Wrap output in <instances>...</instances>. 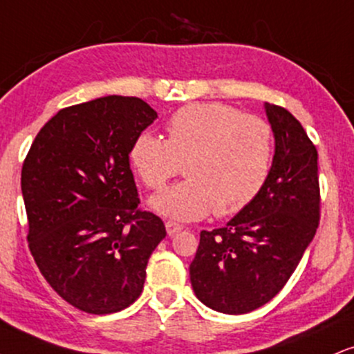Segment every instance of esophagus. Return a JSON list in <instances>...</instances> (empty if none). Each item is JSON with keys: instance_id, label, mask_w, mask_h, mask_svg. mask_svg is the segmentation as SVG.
Returning <instances> with one entry per match:
<instances>
[{"instance_id": "1", "label": "esophagus", "mask_w": 354, "mask_h": 354, "mask_svg": "<svg viewBox=\"0 0 354 354\" xmlns=\"http://www.w3.org/2000/svg\"><path fill=\"white\" fill-rule=\"evenodd\" d=\"M166 232L169 234V236H174L176 232L183 231V225L178 224V223H173V221H166Z\"/></svg>"}]
</instances>
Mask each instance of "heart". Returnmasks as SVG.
I'll return each mask as SVG.
<instances>
[{
    "mask_svg": "<svg viewBox=\"0 0 354 354\" xmlns=\"http://www.w3.org/2000/svg\"><path fill=\"white\" fill-rule=\"evenodd\" d=\"M166 135L142 133L130 148L135 173L153 191L180 174L185 163L188 178L151 199L160 214L181 221L211 211L234 216L266 186L275 153L274 129L266 118L224 104H191L171 115Z\"/></svg>",
    "mask_w": 354,
    "mask_h": 354,
    "instance_id": "b5f03b06",
    "label": "heart"
}]
</instances>
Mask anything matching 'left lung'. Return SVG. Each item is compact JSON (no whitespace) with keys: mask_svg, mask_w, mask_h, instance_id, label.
<instances>
[{"mask_svg":"<svg viewBox=\"0 0 354 354\" xmlns=\"http://www.w3.org/2000/svg\"><path fill=\"white\" fill-rule=\"evenodd\" d=\"M275 135L266 186L224 227L201 231L189 266L199 300L221 313H249L285 287L320 223L318 153L287 109L266 104Z\"/></svg>","mask_w":354,"mask_h":354,"instance_id":"left-lung-1","label":"left lung"}]
</instances>
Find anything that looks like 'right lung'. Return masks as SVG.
I'll return each instance as SVG.
<instances>
[{"label":"right lung","mask_w":354,"mask_h":354,"mask_svg":"<svg viewBox=\"0 0 354 354\" xmlns=\"http://www.w3.org/2000/svg\"><path fill=\"white\" fill-rule=\"evenodd\" d=\"M158 118L138 97L109 95L59 110L21 171L34 262L64 300L92 315L138 299L163 221L138 207L130 169L136 136Z\"/></svg>","instance_id":"right-lung-1"}]
</instances>
